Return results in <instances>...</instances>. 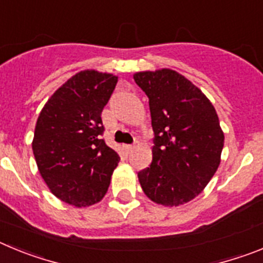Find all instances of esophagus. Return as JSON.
<instances>
[{"label":"esophagus","mask_w":263,"mask_h":263,"mask_svg":"<svg viewBox=\"0 0 263 263\" xmlns=\"http://www.w3.org/2000/svg\"><path fill=\"white\" fill-rule=\"evenodd\" d=\"M133 148H134V146H132V145H124V150L126 153H130L132 150H133Z\"/></svg>","instance_id":"obj_1"}]
</instances>
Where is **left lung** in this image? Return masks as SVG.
I'll return each mask as SVG.
<instances>
[{
  "label": "left lung",
  "mask_w": 263,
  "mask_h": 263,
  "mask_svg": "<svg viewBox=\"0 0 263 263\" xmlns=\"http://www.w3.org/2000/svg\"><path fill=\"white\" fill-rule=\"evenodd\" d=\"M148 97L154 130L153 162L138 173L146 196L164 206L191 201L217 171L224 133L212 103L173 69L134 73Z\"/></svg>",
  "instance_id": "obj_1"
}]
</instances>
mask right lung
<instances>
[{
	"label": "right lung",
	"instance_id": "add662e5",
	"mask_svg": "<svg viewBox=\"0 0 263 263\" xmlns=\"http://www.w3.org/2000/svg\"><path fill=\"white\" fill-rule=\"evenodd\" d=\"M117 81L111 73L80 71L55 90L36 121L32 153L39 173L58 199L78 208L103 199L120 162L101 138V111Z\"/></svg>",
	"mask_w": 263,
	"mask_h": 263
}]
</instances>
